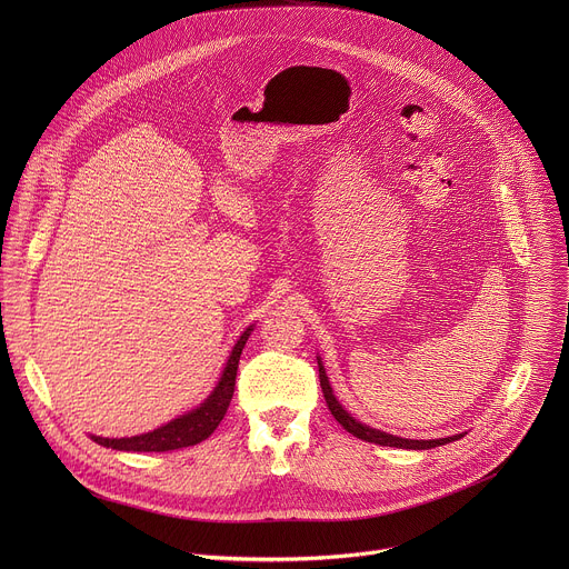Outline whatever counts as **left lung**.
Returning <instances> with one entry per match:
<instances>
[{"label": "left lung", "instance_id": "obj_1", "mask_svg": "<svg viewBox=\"0 0 569 569\" xmlns=\"http://www.w3.org/2000/svg\"><path fill=\"white\" fill-rule=\"evenodd\" d=\"M317 365H319V385H321V391H323V398H327V405L331 415L336 417V421L347 430L351 432L353 437L362 439V441H369V443H378V446H389V448H405V450H430V448H437V446H446L450 441H457L461 439V435H455V437H446V439H430V441H419V439H402V437H393V435H387V432H380L376 428H369L360 421H356L342 405L338 402L331 385H329V376L327 371H323L321 367V360L317 358Z\"/></svg>", "mask_w": 569, "mask_h": 569}]
</instances>
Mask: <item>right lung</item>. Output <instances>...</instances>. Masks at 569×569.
<instances>
[{
    "instance_id": "obj_1",
    "label": "right lung",
    "mask_w": 569,
    "mask_h": 569,
    "mask_svg": "<svg viewBox=\"0 0 569 569\" xmlns=\"http://www.w3.org/2000/svg\"><path fill=\"white\" fill-rule=\"evenodd\" d=\"M254 329L248 327L233 345L229 360L222 369V376L216 385V389L207 396L204 402H200V408L182 415L180 419H173L171 423L161 426L152 432L139 435V437H123V439H106V437H92L99 446L112 448V450H126V452H167V450H180L196 446L204 441L207 437L213 435L222 417L227 415V408L233 396V385H236V371H238V360L242 353V347H246L250 333Z\"/></svg>"
}]
</instances>
